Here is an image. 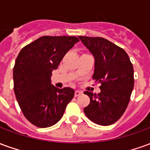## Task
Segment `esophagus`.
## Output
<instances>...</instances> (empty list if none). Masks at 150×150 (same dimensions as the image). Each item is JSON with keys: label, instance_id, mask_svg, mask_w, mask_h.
<instances>
[{"label": "esophagus", "instance_id": "1", "mask_svg": "<svg viewBox=\"0 0 150 150\" xmlns=\"http://www.w3.org/2000/svg\"><path fill=\"white\" fill-rule=\"evenodd\" d=\"M82 94V91H78V90H76L75 91V96H80Z\"/></svg>", "mask_w": 150, "mask_h": 150}]
</instances>
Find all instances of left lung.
Returning a JSON list of instances; mask_svg holds the SVG:
<instances>
[{
	"instance_id": "left-lung-1",
	"label": "left lung",
	"mask_w": 150,
	"mask_h": 150,
	"mask_svg": "<svg viewBox=\"0 0 150 150\" xmlns=\"http://www.w3.org/2000/svg\"><path fill=\"white\" fill-rule=\"evenodd\" d=\"M95 59L92 79L100 83V93L86 91L90 104L84 113L92 122L110 125L121 117L129 104L134 85L133 67L127 53L108 40L79 36Z\"/></svg>"
}]
</instances>
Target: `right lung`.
<instances>
[{"label":"right lung","instance_id":"1","mask_svg":"<svg viewBox=\"0 0 150 150\" xmlns=\"http://www.w3.org/2000/svg\"><path fill=\"white\" fill-rule=\"evenodd\" d=\"M75 36H43L23 47L13 67V90L25 117L35 126L47 128L62 118L75 91L51 84L67 52L78 42Z\"/></svg>","mask_w":150,"mask_h":150}]
</instances>
